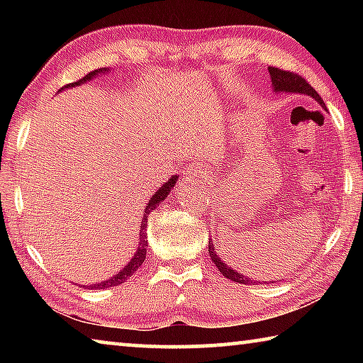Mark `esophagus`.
<instances>
[{"mask_svg": "<svg viewBox=\"0 0 363 363\" xmlns=\"http://www.w3.org/2000/svg\"><path fill=\"white\" fill-rule=\"evenodd\" d=\"M184 174L186 176H192V177H196L199 181H203L206 179L208 176V171L203 169L201 167H199V164H189V167L184 168Z\"/></svg>", "mask_w": 363, "mask_h": 363, "instance_id": "esophagus-1", "label": "esophagus"}]
</instances>
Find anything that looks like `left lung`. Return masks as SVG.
Here are the masks:
<instances>
[{"label":"left lung","mask_w":363,"mask_h":363,"mask_svg":"<svg viewBox=\"0 0 363 363\" xmlns=\"http://www.w3.org/2000/svg\"><path fill=\"white\" fill-rule=\"evenodd\" d=\"M269 73H270V79H272V88H274L275 94L290 93V94L309 96V97H312V99L320 104L322 107H325L322 97L317 94V91L312 88V86L307 83L304 78H301L299 75H296V73L280 70V69H277V67H269ZM208 251H210V256H211L213 262L216 264L219 272L223 274L224 277L230 279L232 281H238V284H243V285H251V284L255 285L256 284V281L248 279L247 275L238 274L235 269L227 266V264L223 261V257H219L216 248H214L213 240L208 242ZM272 284H274V281H272Z\"/></svg>","instance_id":"1"}]
</instances>
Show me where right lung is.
Returning a JSON list of instances; mask_svg holds the SVG:
<instances>
[{
    "instance_id": "obj_1",
    "label": "right lung",
    "mask_w": 363,
    "mask_h": 363,
    "mask_svg": "<svg viewBox=\"0 0 363 363\" xmlns=\"http://www.w3.org/2000/svg\"><path fill=\"white\" fill-rule=\"evenodd\" d=\"M110 72V69H97L94 72L88 73V75L83 77L82 79H78V82L75 83H70L64 86L62 89H69V88H75V86H79V84H84L86 82H91V79L96 78L97 75H101V73H107ZM60 89V91H62ZM176 181L177 177L173 176L171 179H168V182H164L162 187H160L155 194L152 195V199L149 200V203L145 205V210H144V216H143V223H140V232H139V242H138V250L136 253H134V256L130 259V262L126 264L125 267H123L118 274L113 275L112 279L108 280H102L101 284H94V285H83V288H88V290H104V288H110V286H116L123 284V281H126L128 279L131 277V275L136 272V270L143 266V262L145 259V255H147V237H145V227H147V218H149V214L155 210V208L158 206V203H162V201L167 199L168 194L171 192V189H173L176 186Z\"/></svg>"
}]
</instances>
